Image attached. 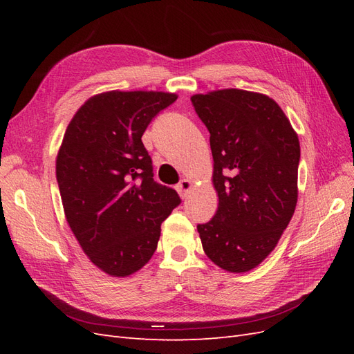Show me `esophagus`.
I'll list each match as a JSON object with an SVG mask.
<instances>
[{"mask_svg": "<svg viewBox=\"0 0 354 354\" xmlns=\"http://www.w3.org/2000/svg\"><path fill=\"white\" fill-rule=\"evenodd\" d=\"M192 187H194V183H192V181L189 180V178H183L180 181V183L177 185V192H178V195L181 196V198H187V195L190 194V190H192Z\"/></svg>", "mask_w": 354, "mask_h": 354, "instance_id": "34e87169", "label": "esophagus"}]
</instances>
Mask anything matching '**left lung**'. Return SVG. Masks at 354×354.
Returning a JSON list of instances; mask_svg holds the SVG:
<instances>
[{
  "label": "left lung",
  "mask_w": 354,
  "mask_h": 354,
  "mask_svg": "<svg viewBox=\"0 0 354 354\" xmlns=\"http://www.w3.org/2000/svg\"><path fill=\"white\" fill-rule=\"evenodd\" d=\"M209 131L216 216L198 232L220 269L245 273L261 264L291 221L298 199L299 142L269 95L239 88L194 94Z\"/></svg>",
  "instance_id": "1"
}]
</instances>
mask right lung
Wrapping results in <instances>:
<instances>
[{
    "label": "right lung",
    "instance_id": "1",
    "mask_svg": "<svg viewBox=\"0 0 354 354\" xmlns=\"http://www.w3.org/2000/svg\"><path fill=\"white\" fill-rule=\"evenodd\" d=\"M176 93L95 94L71 120L56 158L63 211L88 260L127 277L152 259L162 223L181 202L153 180L142 136Z\"/></svg>",
    "mask_w": 354,
    "mask_h": 354
}]
</instances>
